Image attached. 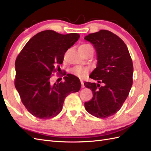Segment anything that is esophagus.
<instances>
[{
  "mask_svg": "<svg viewBox=\"0 0 151 151\" xmlns=\"http://www.w3.org/2000/svg\"><path fill=\"white\" fill-rule=\"evenodd\" d=\"M81 87H82V88H84V87H85L84 82H83V81H82V80H81Z\"/></svg>",
  "mask_w": 151,
  "mask_h": 151,
  "instance_id": "obj_1",
  "label": "esophagus"
}]
</instances>
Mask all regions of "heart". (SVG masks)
I'll list each match as a JSON object with an SVG mask.
<instances>
[{
    "mask_svg": "<svg viewBox=\"0 0 151 151\" xmlns=\"http://www.w3.org/2000/svg\"><path fill=\"white\" fill-rule=\"evenodd\" d=\"M79 50L82 53H84L89 50L93 51L92 46L88 43H84L79 46ZM89 72V68L86 67H82L80 66H76L73 67L70 69V73L75 76L78 77L79 78H84L88 74Z\"/></svg>",
    "mask_w": 151,
    "mask_h": 151,
    "instance_id": "b5f03b06",
    "label": "heart"
}]
</instances>
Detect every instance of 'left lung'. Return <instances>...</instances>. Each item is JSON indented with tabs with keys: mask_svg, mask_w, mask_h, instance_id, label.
I'll use <instances>...</instances> for the list:
<instances>
[{
	"mask_svg": "<svg viewBox=\"0 0 151 151\" xmlns=\"http://www.w3.org/2000/svg\"><path fill=\"white\" fill-rule=\"evenodd\" d=\"M85 39L97 52L98 65L90 78L102 84L84 83L93 93L85 107L92 116L106 118L119 111L129 95L133 81L132 61L125 43L111 32L101 29Z\"/></svg>",
	"mask_w": 151,
	"mask_h": 151,
	"instance_id": "8db88e82",
	"label": "left lung"
}]
</instances>
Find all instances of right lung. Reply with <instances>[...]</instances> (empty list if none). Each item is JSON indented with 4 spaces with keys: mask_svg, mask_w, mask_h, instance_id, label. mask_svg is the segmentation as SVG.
Here are the masks:
<instances>
[{
    "mask_svg": "<svg viewBox=\"0 0 151 151\" xmlns=\"http://www.w3.org/2000/svg\"><path fill=\"white\" fill-rule=\"evenodd\" d=\"M79 38L77 33L63 35L45 30L30 39L15 61V86L28 111L41 119L58 115L70 93L78 92L81 82L68 73L65 81L52 84L53 73H59L65 52Z\"/></svg>",
    "mask_w": 151,
    "mask_h": 151,
    "instance_id": "1",
    "label": "right lung"
}]
</instances>
